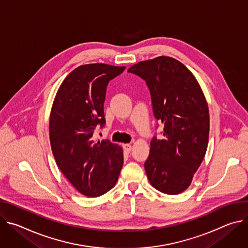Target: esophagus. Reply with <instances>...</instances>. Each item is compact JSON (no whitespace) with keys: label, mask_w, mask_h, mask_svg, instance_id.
<instances>
[{"label":"esophagus","mask_w":248,"mask_h":248,"mask_svg":"<svg viewBox=\"0 0 248 248\" xmlns=\"http://www.w3.org/2000/svg\"><path fill=\"white\" fill-rule=\"evenodd\" d=\"M123 148L126 153H129L131 151V145L130 144H123Z\"/></svg>","instance_id":"1"}]
</instances>
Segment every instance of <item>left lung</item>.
<instances>
[{
    "mask_svg": "<svg viewBox=\"0 0 248 248\" xmlns=\"http://www.w3.org/2000/svg\"><path fill=\"white\" fill-rule=\"evenodd\" d=\"M143 78L150 90L153 113L164 125L163 138L154 137L144 163L157 190L175 195L190 186L208 146L209 109L190 70L167 56L139 62L127 70Z\"/></svg>",
    "mask_w": 248,
    "mask_h": 248,
    "instance_id": "obj_1",
    "label": "left lung"
}]
</instances>
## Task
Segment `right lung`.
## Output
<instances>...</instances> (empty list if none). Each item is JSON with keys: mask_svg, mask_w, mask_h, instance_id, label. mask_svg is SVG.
<instances>
[{"mask_svg": "<svg viewBox=\"0 0 248 248\" xmlns=\"http://www.w3.org/2000/svg\"><path fill=\"white\" fill-rule=\"evenodd\" d=\"M125 66L88 63L75 68L58 89L50 114V143L56 163L75 188L88 197L112 189L124 165L121 146L95 140L105 124L104 102L111 79Z\"/></svg>", "mask_w": 248, "mask_h": 248, "instance_id": "add662e5", "label": "right lung"}]
</instances>
